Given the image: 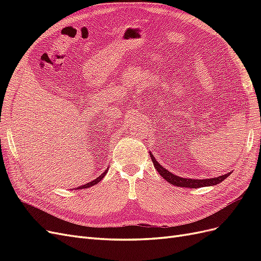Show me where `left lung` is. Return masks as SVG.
Masks as SVG:
<instances>
[{
  "mask_svg": "<svg viewBox=\"0 0 261 261\" xmlns=\"http://www.w3.org/2000/svg\"><path fill=\"white\" fill-rule=\"evenodd\" d=\"M150 156H151V160L153 162L154 168L156 169V171L160 173V175L167 179L170 184L175 185L178 187H189V188H198V187H203V186H212V185H217L221 181L224 180L230 173L227 174L221 175L219 177H215V178H208V179H192V178H183L179 177L177 175L172 174L171 172H169L167 169H164L161 164H159L156 162V160L154 159V156L150 153Z\"/></svg>",
  "mask_w": 261,
  "mask_h": 261,
  "instance_id": "left-lung-1",
  "label": "left lung"
}]
</instances>
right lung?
Segmentation results:
<instances>
[{
	"label": "right lung",
	"mask_w": 261,
	"mask_h": 261,
	"mask_svg": "<svg viewBox=\"0 0 261 261\" xmlns=\"http://www.w3.org/2000/svg\"><path fill=\"white\" fill-rule=\"evenodd\" d=\"M107 172H108V170L107 171H105V173H102V174L99 176V177H97L96 179H93V180H91V181H89V183H87V184H85V185H83V186H80L78 187V189H83V188H88V187H90V186H93V185H96L97 183H99V181L105 177V175L107 174Z\"/></svg>",
	"instance_id": "obj_1"
}]
</instances>
